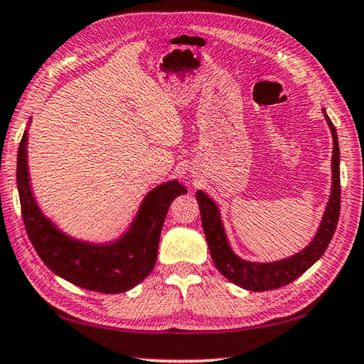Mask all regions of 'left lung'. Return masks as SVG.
<instances>
[{
	"instance_id": "left-lung-1",
	"label": "left lung",
	"mask_w": 364,
	"mask_h": 364,
	"mask_svg": "<svg viewBox=\"0 0 364 364\" xmlns=\"http://www.w3.org/2000/svg\"><path fill=\"white\" fill-rule=\"evenodd\" d=\"M325 119L328 122V127L331 129L333 134V188L331 196L328 201L323 220H321L320 228L315 235L314 241L301 250L291 258L282 259V262L276 263H250L244 262V259L237 258L232 250L230 249L228 241H226V235L223 230V225L220 222V214L215 203L210 198L198 191L196 200L200 204L201 210V222L205 239H208L209 252L214 262L215 267L220 271L222 276H225L232 284L242 287L245 290L250 291H267L276 290L287 284L293 282L298 279L301 274H304L309 267L317 262V259L323 255L325 250L330 245L333 235L336 231L339 220V210H341V177H339V142H338V133L333 122L328 117L323 109Z\"/></svg>"
}]
</instances>
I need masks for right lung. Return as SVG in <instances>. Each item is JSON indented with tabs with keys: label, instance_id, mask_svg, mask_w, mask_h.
I'll list each match as a JSON object with an SVG mask.
<instances>
[{
	"label": "right lung",
	"instance_id": "1",
	"mask_svg": "<svg viewBox=\"0 0 364 364\" xmlns=\"http://www.w3.org/2000/svg\"><path fill=\"white\" fill-rule=\"evenodd\" d=\"M17 188L26 235L44 264L68 282L100 293L127 291L152 272L169 205L187 193L177 181L150 191L132 230L112 245L73 241L41 214L33 200L26 168V132L17 154Z\"/></svg>",
	"mask_w": 364,
	"mask_h": 364
}]
</instances>
